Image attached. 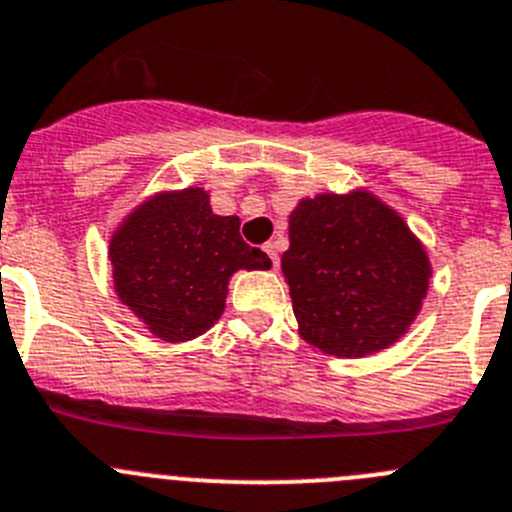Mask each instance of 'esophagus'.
Listing matches in <instances>:
<instances>
[{
	"mask_svg": "<svg viewBox=\"0 0 512 512\" xmlns=\"http://www.w3.org/2000/svg\"><path fill=\"white\" fill-rule=\"evenodd\" d=\"M265 252H267V257H270L272 267H275V270H278V265H280V257H278V245H275V242H267V245H265Z\"/></svg>",
	"mask_w": 512,
	"mask_h": 512,
	"instance_id": "esophagus-1",
	"label": "esophagus"
}]
</instances>
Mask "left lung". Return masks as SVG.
I'll return each instance as SVG.
<instances>
[{
	"mask_svg": "<svg viewBox=\"0 0 512 512\" xmlns=\"http://www.w3.org/2000/svg\"><path fill=\"white\" fill-rule=\"evenodd\" d=\"M283 272L303 341L361 358L399 341L429 288V257L369 191L318 194L290 214Z\"/></svg>",
	"mask_w": 512,
	"mask_h": 512,
	"instance_id": "left-lung-1",
	"label": "left lung"
}]
</instances>
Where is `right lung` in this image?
Here are the masks:
<instances>
[{
	"label": "right lung",
	"instance_id": "obj_1",
	"mask_svg": "<svg viewBox=\"0 0 512 512\" xmlns=\"http://www.w3.org/2000/svg\"><path fill=\"white\" fill-rule=\"evenodd\" d=\"M108 257L121 303L169 343L191 341L219 321L234 272L272 265L242 240L240 219L212 212L199 186L164 191L133 209Z\"/></svg>",
	"mask_w": 512,
	"mask_h": 512
}]
</instances>
